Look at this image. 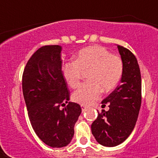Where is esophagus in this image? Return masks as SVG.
I'll return each instance as SVG.
<instances>
[{
	"mask_svg": "<svg viewBox=\"0 0 158 158\" xmlns=\"http://www.w3.org/2000/svg\"><path fill=\"white\" fill-rule=\"evenodd\" d=\"M81 108H82V111H83V112H84V111H86V110H87V106H84V105H81Z\"/></svg>",
	"mask_w": 158,
	"mask_h": 158,
	"instance_id": "obj_1",
	"label": "esophagus"
}]
</instances>
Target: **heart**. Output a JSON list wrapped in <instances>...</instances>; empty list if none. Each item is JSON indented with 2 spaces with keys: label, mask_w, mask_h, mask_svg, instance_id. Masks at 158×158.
<instances>
[{
  "label": "heart",
  "mask_w": 158,
  "mask_h": 158,
  "mask_svg": "<svg viewBox=\"0 0 158 158\" xmlns=\"http://www.w3.org/2000/svg\"><path fill=\"white\" fill-rule=\"evenodd\" d=\"M123 61L101 46H92L78 52L75 61H69L63 67V74L70 88L76 89L80 84L82 70H90L89 83L83 84L72 96L73 101L89 106L101 98L102 89L108 92L115 88L123 74Z\"/></svg>",
  "instance_id": "heart-1"
}]
</instances>
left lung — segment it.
<instances>
[{
	"instance_id": "1",
	"label": "left lung",
	"mask_w": 158,
	"mask_h": 158,
	"mask_svg": "<svg viewBox=\"0 0 158 158\" xmlns=\"http://www.w3.org/2000/svg\"><path fill=\"white\" fill-rule=\"evenodd\" d=\"M123 61L120 84L102 102L109 110H102L91 125L97 142L115 147L127 139L134 130L141 106V74L137 59L129 49L117 46ZM102 105V106H103Z\"/></svg>"
}]
</instances>
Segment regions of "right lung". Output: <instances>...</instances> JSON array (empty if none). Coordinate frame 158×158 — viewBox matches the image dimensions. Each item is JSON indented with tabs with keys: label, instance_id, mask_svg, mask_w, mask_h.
<instances>
[{
	"label": "right lung",
	"instance_id": "1",
	"mask_svg": "<svg viewBox=\"0 0 158 158\" xmlns=\"http://www.w3.org/2000/svg\"><path fill=\"white\" fill-rule=\"evenodd\" d=\"M60 52L59 45L39 48L27 62L22 79L32 127L38 137L52 148L69 144L82 111L79 104L69 102L70 94L63 76Z\"/></svg>",
	"mask_w": 158,
	"mask_h": 158
}]
</instances>
